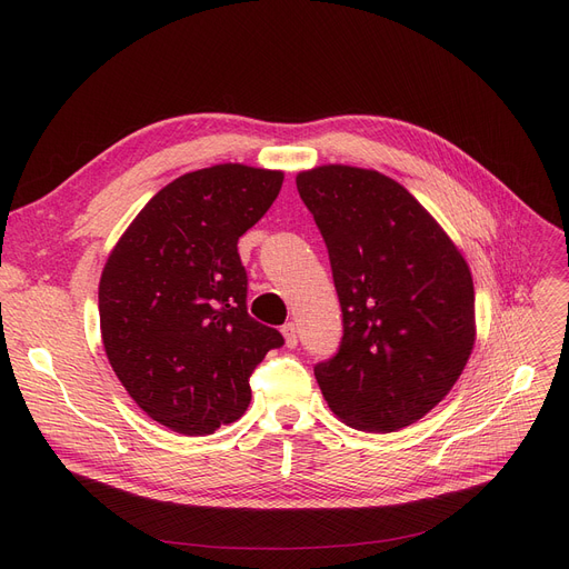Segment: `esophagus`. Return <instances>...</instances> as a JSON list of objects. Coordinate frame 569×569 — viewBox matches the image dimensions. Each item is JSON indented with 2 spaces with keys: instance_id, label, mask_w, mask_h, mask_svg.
<instances>
[{
  "instance_id": "esophagus-1",
  "label": "esophagus",
  "mask_w": 569,
  "mask_h": 569,
  "mask_svg": "<svg viewBox=\"0 0 569 569\" xmlns=\"http://www.w3.org/2000/svg\"><path fill=\"white\" fill-rule=\"evenodd\" d=\"M281 332H283L286 346H288V348H295V346H297V327H295V322H286Z\"/></svg>"
}]
</instances>
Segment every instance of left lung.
<instances>
[{"label":"left lung","mask_w":569,"mask_h":569,"mask_svg":"<svg viewBox=\"0 0 569 569\" xmlns=\"http://www.w3.org/2000/svg\"><path fill=\"white\" fill-rule=\"evenodd\" d=\"M320 228L343 339L313 373L348 427L399 431L436 408L475 346L470 267L440 223L392 177L318 166L295 177Z\"/></svg>","instance_id":"left-lung-1"}]
</instances>
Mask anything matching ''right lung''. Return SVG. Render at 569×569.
<instances>
[{
	"label": "right lung",
	"instance_id": "1",
	"mask_svg": "<svg viewBox=\"0 0 569 569\" xmlns=\"http://www.w3.org/2000/svg\"><path fill=\"white\" fill-rule=\"evenodd\" d=\"M281 170L219 163L172 179L110 251L99 281L101 339L129 397L184 436L232 425L249 376L283 346L247 313L237 239L262 219Z\"/></svg>",
	"mask_w": 569,
	"mask_h": 569
}]
</instances>
